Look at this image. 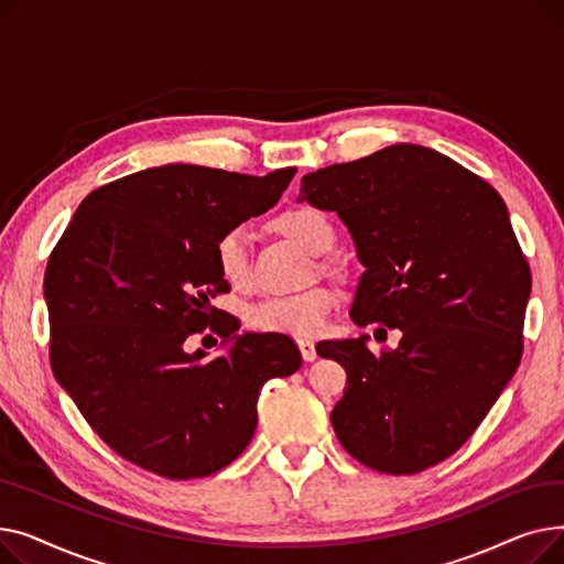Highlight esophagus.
Wrapping results in <instances>:
<instances>
[{
    "mask_svg": "<svg viewBox=\"0 0 564 564\" xmlns=\"http://www.w3.org/2000/svg\"><path fill=\"white\" fill-rule=\"evenodd\" d=\"M297 347L302 351L304 361H315L317 359V351H315V343L313 340H297Z\"/></svg>",
    "mask_w": 564,
    "mask_h": 564,
    "instance_id": "esophagus-1",
    "label": "esophagus"
}]
</instances>
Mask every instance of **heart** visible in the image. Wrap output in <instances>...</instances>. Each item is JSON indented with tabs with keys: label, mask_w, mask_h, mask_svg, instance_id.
<instances>
[{
	"label": "heart",
	"mask_w": 564,
	"mask_h": 564,
	"mask_svg": "<svg viewBox=\"0 0 564 564\" xmlns=\"http://www.w3.org/2000/svg\"><path fill=\"white\" fill-rule=\"evenodd\" d=\"M272 228L315 256L329 251L336 242V230L329 217L311 205H300L281 213L272 219ZM215 264L226 285L232 290L249 288L251 264L247 237L240 228L219 235V240L215 242ZM334 304L336 294L329 288L315 285L297 294H285V297L262 300L249 311V324L256 332L264 334L311 338L327 327Z\"/></svg>",
	"instance_id": "heart-1"
}]
</instances>
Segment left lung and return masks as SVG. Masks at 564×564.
Instances as JSON below:
<instances>
[{"mask_svg":"<svg viewBox=\"0 0 564 564\" xmlns=\"http://www.w3.org/2000/svg\"><path fill=\"white\" fill-rule=\"evenodd\" d=\"M336 213L364 264L349 317L370 336L322 340L347 389L332 411L343 448L404 476L451 457L514 377L530 270L500 194L455 160L416 143L302 177L300 198Z\"/></svg>","mask_w":564,"mask_h":564,"instance_id":"left-lung-1","label":"left lung"}]
</instances>
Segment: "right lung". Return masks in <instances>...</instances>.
<instances>
[{"instance_id": "obj_1", "label": "right lung", "mask_w": 564, "mask_h": 564, "mask_svg": "<svg viewBox=\"0 0 564 564\" xmlns=\"http://www.w3.org/2000/svg\"><path fill=\"white\" fill-rule=\"evenodd\" d=\"M294 166L267 175L194 164L145 169L98 187L54 247L43 294L52 372L86 423L128 462L171 480L203 478L240 455L258 395L302 366L281 334H237L210 300L228 292L215 242L270 210ZM207 323L231 345L205 362L186 338Z\"/></svg>"}]
</instances>
